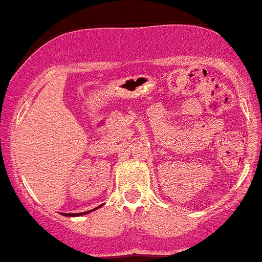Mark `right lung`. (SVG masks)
<instances>
[{"label": "right lung", "mask_w": 262, "mask_h": 262, "mask_svg": "<svg viewBox=\"0 0 262 262\" xmlns=\"http://www.w3.org/2000/svg\"><path fill=\"white\" fill-rule=\"evenodd\" d=\"M100 206H101V205H100ZM100 206H97V208H100ZM97 208H95V209H97ZM95 209L88 210V212H83V213H62V215H64V217H79V215H84V214H87V213H90V212H93Z\"/></svg>", "instance_id": "add662e5"}]
</instances>
